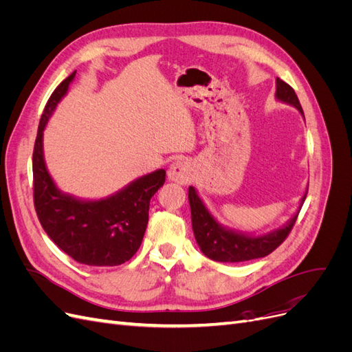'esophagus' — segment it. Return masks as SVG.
Masks as SVG:
<instances>
[{
    "instance_id": "obj_1",
    "label": "esophagus",
    "mask_w": 352,
    "mask_h": 352,
    "mask_svg": "<svg viewBox=\"0 0 352 352\" xmlns=\"http://www.w3.org/2000/svg\"><path fill=\"white\" fill-rule=\"evenodd\" d=\"M194 177V168L188 160H177L168 168V179L175 180L177 184L186 185Z\"/></svg>"
}]
</instances>
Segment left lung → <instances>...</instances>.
<instances>
[{
	"instance_id": "1",
	"label": "left lung",
	"mask_w": 352,
	"mask_h": 352,
	"mask_svg": "<svg viewBox=\"0 0 352 352\" xmlns=\"http://www.w3.org/2000/svg\"><path fill=\"white\" fill-rule=\"evenodd\" d=\"M276 97L280 101L292 104L294 107H296L304 116L302 107L295 91L292 89V87H289V85L280 80L279 78L276 79ZM188 197L190 204V214H192L194 235L201 251L204 252L208 258L221 263L248 261L269 255L279 247V245L287 238V235H289L301 210L300 207V210H298L296 214L291 219V221L287 223L286 226L273 230L269 235L252 238L221 228L214 220V217L210 214L206 206L202 204V201L197 195V190L192 186H189ZM305 197L307 192L302 197L301 206L304 204Z\"/></svg>"
}]
</instances>
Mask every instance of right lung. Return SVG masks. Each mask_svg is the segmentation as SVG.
Returning a JSON list of instances; mask_svg holds the SVG:
<instances>
[{
    "instance_id": "add662e5",
    "label": "right lung",
    "mask_w": 352,
    "mask_h": 352,
    "mask_svg": "<svg viewBox=\"0 0 352 352\" xmlns=\"http://www.w3.org/2000/svg\"><path fill=\"white\" fill-rule=\"evenodd\" d=\"M74 74L76 72L52 92L41 116L32 158L34 204L47 235L69 257L95 267L119 265L131 260L141 247L150 201L164 185L166 170L142 176L120 192L100 201H80L60 192L44 163L42 132Z\"/></svg>"
}]
</instances>
